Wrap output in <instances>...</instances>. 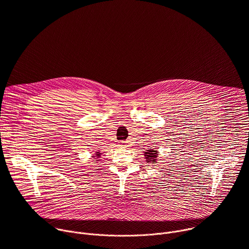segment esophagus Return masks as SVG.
<instances>
[{"instance_id": "esophagus-1", "label": "esophagus", "mask_w": 249, "mask_h": 249, "mask_svg": "<svg viewBox=\"0 0 249 249\" xmlns=\"http://www.w3.org/2000/svg\"><path fill=\"white\" fill-rule=\"evenodd\" d=\"M119 147H122V148L128 147V142H127V141H122V142H120Z\"/></svg>"}]
</instances>
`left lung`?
<instances>
[{
	"instance_id": "left-lung-1",
	"label": "left lung",
	"mask_w": 249,
	"mask_h": 249,
	"mask_svg": "<svg viewBox=\"0 0 249 249\" xmlns=\"http://www.w3.org/2000/svg\"><path fill=\"white\" fill-rule=\"evenodd\" d=\"M157 157H158V151H155V149L147 150V152H145V158L148 162L155 163L158 160Z\"/></svg>"
}]
</instances>
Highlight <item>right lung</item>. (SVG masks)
Instances as JSON below:
<instances>
[{
  "label": "right lung",
  "instance_id": "add662e5",
  "mask_svg": "<svg viewBox=\"0 0 249 249\" xmlns=\"http://www.w3.org/2000/svg\"><path fill=\"white\" fill-rule=\"evenodd\" d=\"M100 155H101V154H100L99 152H96V154L94 155V157H96V158H99V157H100Z\"/></svg>",
  "mask_w": 249,
  "mask_h": 249
}]
</instances>
